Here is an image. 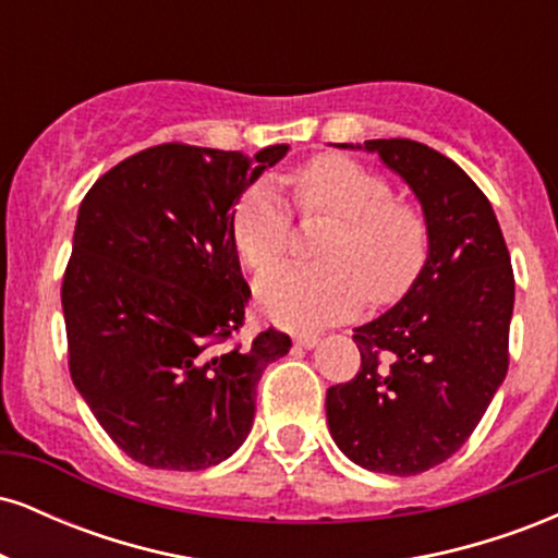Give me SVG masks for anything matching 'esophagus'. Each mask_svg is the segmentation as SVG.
<instances>
[{"mask_svg":"<svg viewBox=\"0 0 558 558\" xmlns=\"http://www.w3.org/2000/svg\"><path fill=\"white\" fill-rule=\"evenodd\" d=\"M317 341H319V338H317V336H312V332H304V336H296V338H293V343H296L299 349H315Z\"/></svg>","mask_w":558,"mask_h":558,"instance_id":"obj_1","label":"esophagus"}]
</instances>
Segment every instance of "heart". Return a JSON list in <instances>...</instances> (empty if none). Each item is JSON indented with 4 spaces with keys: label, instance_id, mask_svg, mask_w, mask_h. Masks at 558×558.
<instances>
[{
    "label": "heart",
    "instance_id": "1",
    "mask_svg": "<svg viewBox=\"0 0 558 558\" xmlns=\"http://www.w3.org/2000/svg\"><path fill=\"white\" fill-rule=\"evenodd\" d=\"M293 202L304 217H332L317 241L315 265H280L257 280L259 310L283 328L317 330L412 288L427 262L425 215L393 196L386 175L343 155L310 159L293 172ZM233 241L248 270H265L288 252L291 213L270 183L235 204Z\"/></svg>",
    "mask_w": 558,
    "mask_h": 558
}]
</instances>
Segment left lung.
<instances>
[{
    "label": "left lung",
    "mask_w": 558,
    "mask_h": 558,
    "mask_svg": "<svg viewBox=\"0 0 558 558\" xmlns=\"http://www.w3.org/2000/svg\"><path fill=\"white\" fill-rule=\"evenodd\" d=\"M412 185L430 254L393 310L354 330L362 367L328 388L330 435L354 464L420 475L466 444L509 369L514 270L488 196L446 155L373 138Z\"/></svg>",
    "instance_id": "8db88e82"
}]
</instances>
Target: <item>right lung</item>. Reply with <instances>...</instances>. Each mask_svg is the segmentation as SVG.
Returning a JSON list of instances; mask_svg holds the SVG:
<instances>
[{
  "mask_svg": "<svg viewBox=\"0 0 558 558\" xmlns=\"http://www.w3.org/2000/svg\"><path fill=\"white\" fill-rule=\"evenodd\" d=\"M259 155L170 144L107 170L83 196L62 278L68 367L105 433L151 470H207L246 440L265 367L291 338L239 341L252 288L233 207Z\"/></svg>",
  "mask_w": 558,
  "mask_h": 558,
  "instance_id": "add662e5",
  "label": "right lung"
}]
</instances>
